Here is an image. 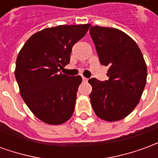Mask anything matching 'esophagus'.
<instances>
[{
  "instance_id": "obj_1",
  "label": "esophagus",
  "mask_w": 158,
  "mask_h": 158,
  "mask_svg": "<svg viewBox=\"0 0 158 158\" xmlns=\"http://www.w3.org/2000/svg\"><path fill=\"white\" fill-rule=\"evenodd\" d=\"M82 79H83V81H85V82L88 81V79H87V78H85V77H82Z\"/></svg>"
}]
</instances>
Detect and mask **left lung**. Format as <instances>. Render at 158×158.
I'll return each mask as SVG.
<instances>
[{
    "label": "left lung",
    "mask_w": 158,
    "mask_h": 158,
    "mask_svg": "<svg viewBox=\"0 0 158 158\" xmlns=\"http://www.w3.org/2000/svg\"><path fill=\"white\" fill-rule=\"evenodd\" d=\"M89 35L101 64L109 68L108 80L89 79L90 102L100 118L118 121L139 103L146 83V62L137 44L119 29L91 26Z\"/></svg>",
    "instance_id": "1"
}]
</instances>
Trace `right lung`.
<instances>
[{
  "instance_id": "obj_1",
  "label": "right lung",
  "mask_w": 158,
  "mask_h": 158,
  "mask_svg": "<svg viewBox=\"0 0 158 158\" xmlns=\"http://www.w3.org/2000/svg\"><path fill=\"white\" fill-rule=\"evenodd\" d=\"M90 24L61 25L42 29L19 53L15 77L22 98L39 119L61 124L72 117L81 76L60 73L70 62L72 48Z\"/></svg>"
}]
</instances>
